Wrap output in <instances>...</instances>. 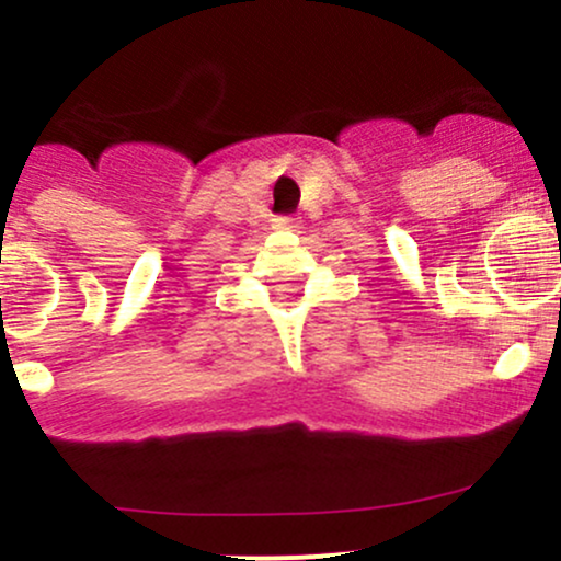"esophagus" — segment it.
<instances>
[{
  "label": "esophagus",
  "instance_id": "1",
  "mask_svg": "<svg viewBox=\"0 0 561 561\" xmlns=\"http://www.w3.org/2000/svg\"><path fill=\"white\" fill-rule=\"evenodd\" d=\"M271 225H274V228H293V217H274L271 219Z\"/></svg>",
  "mask_w": 561,
  "mask_h": 561
}]
</instances>
